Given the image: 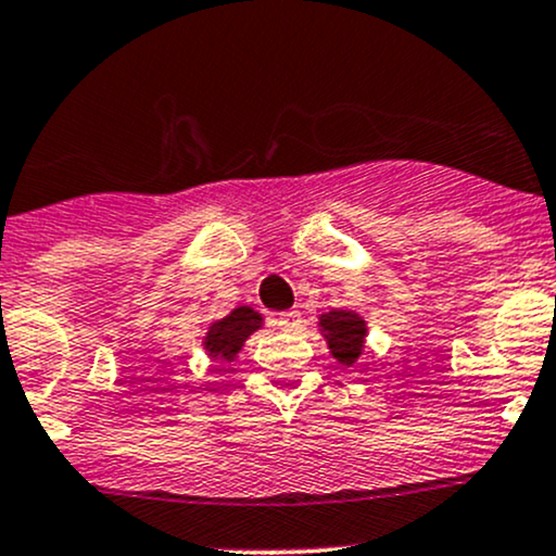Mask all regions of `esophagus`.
<instances>
[{"mask_svg": "<svg viewBox=\"0 0 556 556\" xmlns=\"http://www.w3.org/2000/svg\"><path fill=\"white\" fill-rule=\"evenodd\" d=\"M301 311H285V314L277 316V327L282 329V332H295V329H301Z\"/></svg>", "mask_w": 556, "mask_h": 556, "instance_id": "obj_1", "label": "esophagus"}]
</instances>
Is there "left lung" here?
I'll use <instances>...</instances> for the list:
<instances>
[{
    "label": "left lung",
    "instance_id": "8db88e82",
    "mask_svg": "<svg viewBox=\"0 0 556 556\" xmlns=\"http://www.w3.org/2000/svg\"><path fill=\"white\" fill-rule=\"evenodd\" d=\"M319 329L325 334L329 353L345 367H353L362 356L367 343V321L356 311L332 308L329 314L319 316Z\"/></svg>",
    "mask_w": 556,
    "mask_h": 556
}]
</instances>
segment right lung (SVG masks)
<instances>
[{
    "mask_svg": "<svg viewBox=\"0 0 556 556\" xmlns=\"http://www.w3.org/2000/svg\"><path fill=\"white\" fill-rule=\"evenodd\" d=\"M264 327V316L250 306L235 308L231 314L224 316V319L213 321L203 338V348L211 358H218V362H235L237 353L242 351L245 340L253 332Z\"/></svg>",
    "mask_w": 556,
    "mask_h": 556,
    "instance_id": "obj_1",
    "label": "right lung"
}]
</instances>
